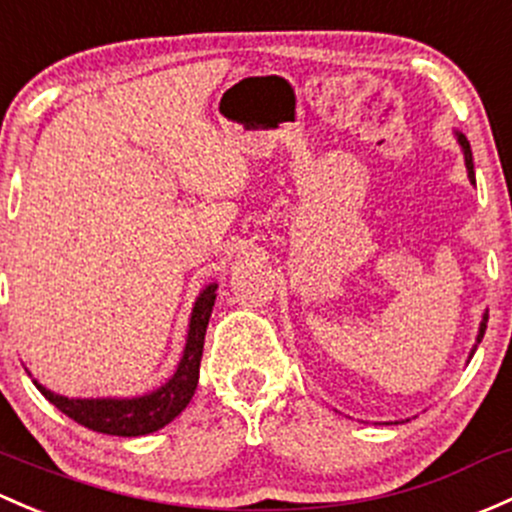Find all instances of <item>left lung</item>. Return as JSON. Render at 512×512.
Masks as SVG:
<instances>
[{"label":"left lung","instance_id":"obj_1","mask_svg":"<svg viewBox=\"0 0 512 512\" xmlns=\"http://www.w3.org/2000/svg\"><path fill=\"white\" fill-rule=\"evenodd\" d=\"M456 137H459V144H461V152H464V161H466V171H469V179H471V184L476 186V176H473V157H471V144H469V139L464 137V134L461 132H456ZM486 324H488V311L486 314H483V321H481V326H478V336H476V343H481V338H483V333H486ZM476 353V346H473V351H471V355Z\"/></svg>","mask_w":512,"mask_h":512}]
</instances>
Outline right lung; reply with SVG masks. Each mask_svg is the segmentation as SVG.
Returning a JSON list of instances; mask_svg holds the SVG:
<instances>
[{
    "label": "right lung",
    "instance_id": "obj_1",
    "mask_svg": "<svg viewBox=\"0 0 512 512\" xmlns=\"http://www.w3.org/2000/svg\"><path fill=\"white\" fill-rule=\"evenodd\" d=\"M215 289H218V284H208V287L198 294L191 311V321H188L186 348L179 360V368H176V373L154 392H147V395L142 397H122V400H117V397L73 400V397H63L46 390V387L36 383V380L34 385L39 387L41 395L46 397L51 405H56L66 417L83 424V427L93 429V432L112 434V437H142V434L157 432V429L166 427L171 419H176L186 410L193 392H196L203 341H206L208 319H211V311L215 304Z\"/></svg>",
    "mask_w": 512,
    "mask_h": 512
}]
</instances>
